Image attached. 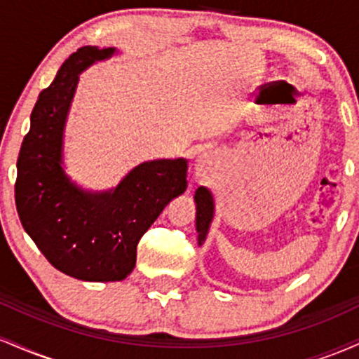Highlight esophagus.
I'll list each match as a JSON object with an SVG mask.
<instances>
[{"label": "esophagus", "instance_id": "1", "mask_svg": "<svg viewBox=\"0 0 359 359\" xmlns=\"http://www.w3.org/2000/svg\"><path fill=\"white\" fill-rule=\"evenodd\" d=\"M211 165H212V156L209 154H201L197 155V160H196V170H197V175H205L209 170H211Z\"/></svg>", "mask_w": 359, "mask_h": 359}]
</instances>
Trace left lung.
Segmentation results:
<instances>
[{
	"label": "left lung",
	"mask_w": 359,
	"mask_h": 359,
	"mask_svg": "<svg viewBox=\"0 0 359 359\" xmlns=\"http://www.w3.org/2000/svg\"><path fill=\"white\" fill-rule=\"evenodd\" d=\"M194 201H196V229L199 233L197 236V241L199 245H203L205 241V236H208L209 226H211L212 217H214V197L212 194L209 192V189L199 187L196 191V196H194Z\"/></svg>",
	"instance_id": "1"
}]
</instances>
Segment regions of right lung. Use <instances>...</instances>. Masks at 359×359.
I'll use <instances>...</instances> for the list:
<instances>
[{
    "label": "right lung",
    "instance_id": "1",
    "mask_svg": "<svg viewBox=\"0 0 359 359\" xmlns=\"http://www.w3.org/2000/svg\"><path fill=\"white\" fill-rule=\"evenodd\" d=\"M114 47H81L40 93L18 155L15 203L25 231L52 266L86 282H119L137 263L140 238L187 189V160L143 162L111 191L77 187L62 167L64 128L79 74Z\"/></svg>",
    "mask_w": 359,
    "mask_h": 359
}]
</instances>
